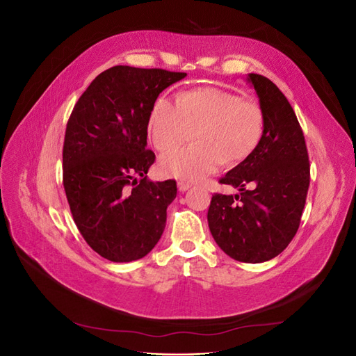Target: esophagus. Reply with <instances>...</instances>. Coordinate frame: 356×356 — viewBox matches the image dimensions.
Returning a JSON list of instances; mask_svg holds the SVG:
<instances>
[{
    "label": "esophagus",
    "instance_id": "obj_1",
    "mask_svg": "<svg viewBox=\"0 0 356 356\" xmlns=\"http://www.w3.org/2000/svg\"><path fill=\"white\" fill-rule=\"evenodd\" d=\"M188 188H191L190 182H187V181H179V182H178V190H179V191H187Z\"/></svg>",
    "mask_w": 356,
    "mask_h": 356
}]
</instances>
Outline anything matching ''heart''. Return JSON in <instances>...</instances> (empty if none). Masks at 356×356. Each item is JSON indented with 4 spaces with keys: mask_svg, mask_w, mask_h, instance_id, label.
I'll return each mask as SVG.
<instances>
[{
    "mask_svg": "<svg viewBox=\"0 0 356 356\" xmlns=\"http://www.w3.org/2000/svg\"><path fill=\"white\" fill-rule=\"evenodd\" d=\"M148 136L160 153L174 152L195 131V144L161 157L168 177L197 181L222 163L238 165L260 143L264 131L261 105L220 88L182 92L172 101L159 96L148 117Z\"/></svg>",
    "mask_w": 356,
    "mask_h": 356,
    "instance_id": "heart-1",
    "label": "heart"
}]
</instances>
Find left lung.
<instances>
[{
    "label": "left lung",
    "mask_w": 356,
    "mask_h": 356,
    "mask_svg": "<svg viewBox=\"0 0 356 356\" xmlns=\"http://www.w3.org/2000/svg\"><path fill=\"white\" fill-rule=\"evenodd\" d=\"M264 113L260 143L242 163L220 178L239 195L213 193L209 230L229 257L263 263L281 254L296 236L310 184L303 131L293 106L264 75L250 74Z\"/></svg>",
    "instance_id": "8db88e82"
}]
</instances>
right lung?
I'll list each match as a JSON object with an SVG mask.
<instances>
[{
	"instance_id": "obj_1",
	"label": "right lung",
	"mask_w": 356,
	"mask_h": 356,
	"mask_svg": "<svg viewBox=\"0 0 356 356\" xmlns=\"http://www.w3.org/2000/svg\"><path fill=\"white\" fill-rule=\"evenodd\" d=\"M186 72L117 65L101 72L74 105L62 149V182L72 220L95 252L114 263L145 257L166 225L177 181L147 172L152 106Z\"/></svg>"
}]
</instances>
